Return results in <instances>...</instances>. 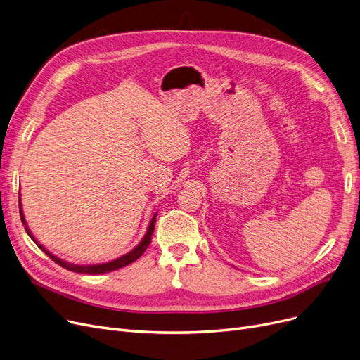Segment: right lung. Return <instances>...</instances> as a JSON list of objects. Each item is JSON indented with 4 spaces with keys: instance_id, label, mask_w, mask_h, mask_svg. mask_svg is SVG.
<instances>
[{
    "instance_id": "1",
    "label": "right lung",
    "mask_w": 360,
    "mask_h": 360,
    "mask_svg": "<svg viewBox=\"0 0 360 360\" xmlns=\"http://www.w3.org/2000/svg\"><path fill=\"white\" fill-rule=\"evenodd\" d=\"M19 206H20V205H19ZM155 216H158V213H154V216H153V219H151V222H150V225H148V229H147V232H146L144 238L141 240V243H139L134 250H131L129 253L120 256L119 259H115V260L107 262V263H101V264H73V263H69V262H65V260L58 259L57 256L51 255V253L49 252V250L44 248L41 244L37 243V240L34 238L32 233H30L29 228L26 226L25 216H23V212H22V209H20V219H22V224L25 225V229H26V232H27V236L38 244V247L42 250V252H44L46 256H49L51 260H54L57 264H60L61 268H65V269H68V271L77 272V274H89V275H98V274H107V272H112V271H117V269H120V268H123V266H128V264H131L132 262H135L136 259L141 257L143 253L146 252L147 247H148L150 243H151V237H153V232H154V225H155Z\"/></svg>"
}]
</instances>
